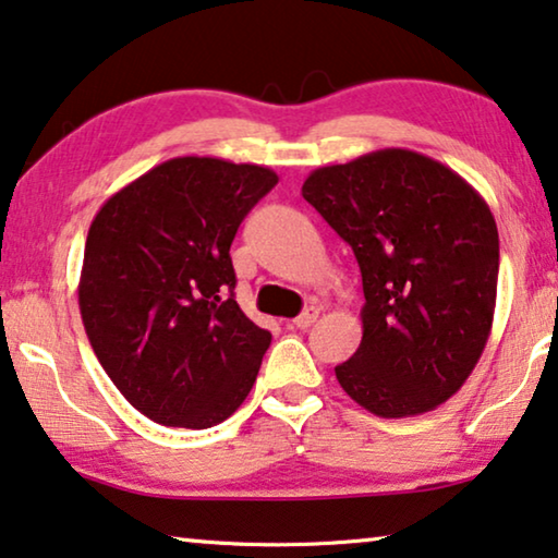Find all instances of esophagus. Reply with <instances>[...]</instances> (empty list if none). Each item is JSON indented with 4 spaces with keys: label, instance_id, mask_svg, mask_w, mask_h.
Returning <instances> with one entry per match:
<instances>
[{
    "label": "esophagus",
    "instance_id": "esophagus-1",
    "mask_svg": "<svg viewBox=\"0 0 558 558\" xmlns=\"http://www.w3.org/2000/svg\"><path fill=\"white\" fill-rule=\"evenodd\" d=\"M318 315H320V311L318 307H305V311L298 315V318L293 320V326L295 328H301V330H305V328H311L315 320H318Z\"/></svg>",
    "mask_w": 558,
    "mask_h": 558
}]
</instances>
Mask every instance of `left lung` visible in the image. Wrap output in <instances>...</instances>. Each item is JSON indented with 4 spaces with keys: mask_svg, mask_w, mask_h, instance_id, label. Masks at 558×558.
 <instances>
[{
    "mask_svg": "<svg viewBox=\"0 0 558 558\" xmlns=\"http://www.w3.org/2000/svg\"><path fill=\"white\" fill-rule=\"evenodd\" d=\"M303 197L361 265L363 338L340 388L380 418L438 409L492 336L498 230L459 172L386 147L307 174Z\"/></svg>",
    "mask_w": 558,
    "mask_h": 558,
    "instance_id": "1",
    "label": "left lung"
}]
</instances>
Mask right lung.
Returning <instances> with one entry per match:
<instances>
[{
    "label": "right lung",
    "mask_w": 558,
    "mask_h": 558,
    "mask_svg": "<svg viewBox=\"0 0 558 558\" xmlns=\"http://www.w3.org/2000/svg\"><path fill=\"white\" fill-rule=\"evenodd\" d=\"M278 174L220 157H172L99 207L80 313L120 393L149 421L218 426L240 409L270 332L232 298V238Z\"/></svg>",
    "instance_id": "right-lung-1"
}]
</instances>
